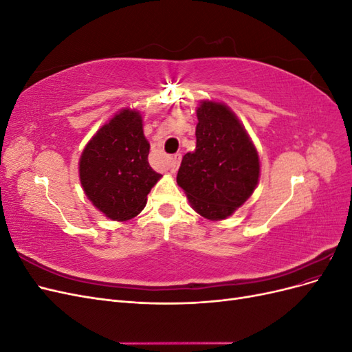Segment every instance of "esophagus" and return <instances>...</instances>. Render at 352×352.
Returning <instances> with one entry per match:
<instances>
[{"label":"esophagus","mask_w":352,"mask_h":352,"mask_svg":"<svg viewBox=\"0 0 352 352\" xmlns=\"http://www.w3.org/2000/svg\"><path fill=\"white\" fill-rule=\"evenodd\" d=\"M180 158H182V155H180V154H176V155H173L172 158H170L168 168H170V172H172V173L177 172L179 164H180Z\"/></svg>","instance_id":"34e87169"}]
</instances>
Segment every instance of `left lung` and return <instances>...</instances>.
<instances>
[{
	"label": "left lung",
	"mask_w": 352,
	"mask_h": 352,
	"mask_svg": "<svg viewBox=\"0 0 352 352\" xmlns=\"http://www.w3.org/2000/svg\"><path fill=\"white\" fill-rule=\"evenodd\" d=\"M197 146L182 158L177 185L189 204L211 221L230 217L258 185L260 157L245 126L225 102L197 107Z\"/></svg>",
	"instance_id": "8db88e82"
}]
</instances>
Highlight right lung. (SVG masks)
Instances as JSON below:
<instances>
[{
  "instance_id": "obj_1",
  "label": "right lung",
  "mask_w": 352,
  "mask_h": 352,
  "mask_svg": "<svg viewBox=\"0 0 352 352\" xmlns=\"http://www.w3.org/2000/svg\"><path fill=\"white\" fill-rule=\"evenodd\" d=\"M148 154L144 119L135 109L117 111L85 145L79 158L80 185L107 219L127 221L144 210L146 195L162 177L148 163Z\"/></svg>"
}]
</instances>
